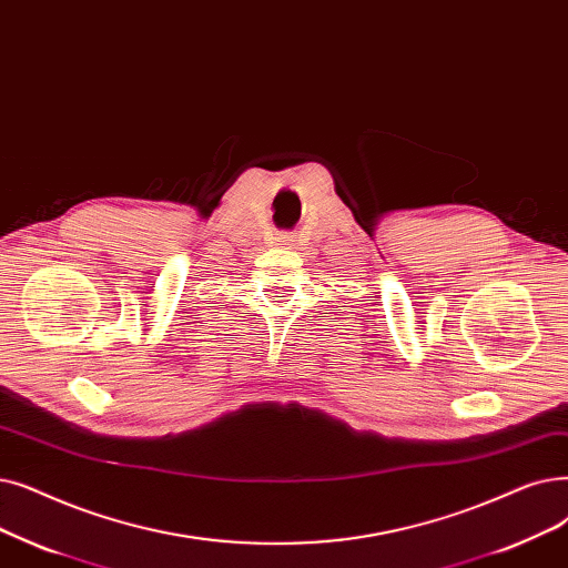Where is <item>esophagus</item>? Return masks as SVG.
<instances>
[{
    "label": "esophagus",
    "mask_w": 568,
    "mask_h": 568,
    "mask_svg": "<svg viewBox=\"0 0 568 568\" xmlns=\"http://www.w3.org/2000/svg\"><path fill=\"white\" fill-rule=\"evenodd\" d=\"M283 241H290V239H287V236H283ZM283 245H285V243H283Z\"/></svg>",
    "instance_id": "esophagus-1"
}]
</instances>
